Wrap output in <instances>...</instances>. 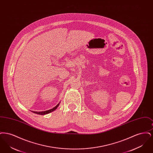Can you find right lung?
Instances as JSON below:
<instances>
[{"instance_id":"1","label":"right lung","mask_w":153,"mask_h":153,"mask_svg":"<svg viewBox=\"0 0 153 153\" xmlns=\"http://www.w3.org/2000/svg\"><path fill=\"white\" fill-rule=\"evenodd\" d=\"M60 103V102H59V103H58L55 107H54L53 108H52L51 109H48V110H45V111H32L33 112L36 114H38V115H45V114H48L50 112H53V111L56 110L57 109V108L58 107L59 104Z\"/></svg>"}]
</instances>
